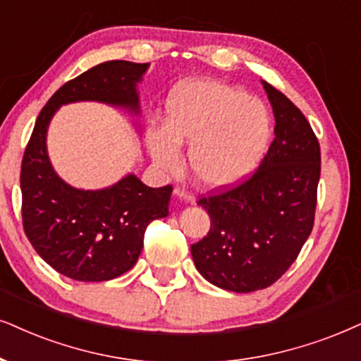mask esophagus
Returning a JSON list of instances; mask_svg holds the SVG:
<instances>
[{
  "instance_id": "1",
  "label": "esophagus",
  "mask_w": 361,
  "mask_h": 361,
  "mask_svg": "<svg viewBox=\"0 0 361 361\" xmlns=\"http://www.w3.org/2000/svg\"><path fill=\"white\" fill-rule=\"evenodd\" d=\"M175 196H176L178 200H181V202H185V203H188V204H195V203H196L195 196L191 195L190 191H186V190L176 188V190H175Z\"/></svg>"
}]
</instances>
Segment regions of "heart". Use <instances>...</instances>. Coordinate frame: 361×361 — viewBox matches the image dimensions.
Segmentation results:
<instances>
[{
  "label": "heart",
  "mask_w": 361,
  "mask_h": 361,
  "mask_svg": "<svg viewBox=\"0 0 361 361\" xmlns=\"http://www.w3.org/2000/svg\"><path fill=\"white\" fill-rule=\"evenodd\" d=\"M271 135L264 104L238 86L214 80L178 85L166 99L165 126H152L147 147L158 166L175 171L181 145H190L188 165L208 188L243 181L262 161Z\"/></svg>",
  "instance_id": "b5f03b06"
}]
</instances>
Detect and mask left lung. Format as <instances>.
<instances>
[{"label":"left lung","mask_w":361,"mask_h":361,"mask_svg":"<svg viewBox=\"0 0 361 361\" xmlns=\"http://www.w3.org/2000/svg\"><path fill=\"white\" fill-rule=\"evenodd\" d=\"M262 85L275 140L248 181L200 200L212 228L191 245L200 275L236 293L267 288L291 267L312 233L320 180V145L307 118L271 85Z\"/></svg>","instance_id":"1"}]
</instances>
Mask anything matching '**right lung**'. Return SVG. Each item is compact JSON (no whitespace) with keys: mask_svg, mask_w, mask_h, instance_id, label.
<instances>
[{"mask_svg":"<svg viewBox=\"0 0 361 361\" xmlns=\"http://www.w3.org/2000/svg\"><path fill=\"white\" fill-rule=\"evenodd\" d=\"M148 68L123 59L93 66L63 85L35 123L21 163L23 226L36 253L71 280L106 281L133 268L148 223L168 216L173 188H149L135 173L106 188H75L51 165L49 123L59 108L81 102L140 116L138 85Z\"/></svg>","mask_w":361,"mask_h":361,"instance_id":"1","label":"right lung"}]
</instances>
